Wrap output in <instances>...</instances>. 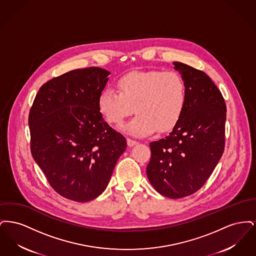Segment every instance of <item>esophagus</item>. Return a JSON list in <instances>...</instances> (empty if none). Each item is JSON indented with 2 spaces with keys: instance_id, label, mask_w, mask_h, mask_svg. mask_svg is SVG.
I'll use <instances>...</instances> for the list:
<instances>
[{
  "instance_id": "esophagus-1",
  "label": "esophagus",
  "mask_w": 256,
  "mask_h": 256,
  "mask_svg": "<svg viewBox=\"0 0 256 256\" xmlns=\"http://www.w3.org/2000/svg\"><path fill=\"white\" fill-rule=\"evenodd\" d=\"M126 143H128V146H134L138 144V142H137V141L132 140V139H130V138H128V139H126Z\"/></svg>"
}]
</instances>
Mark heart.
Wrapping results in <instances>:
<instances>
[{
	"mask_svg": "<svg viewBox=\"0 0 256 256\" xmlns=\"http://www.w3.org/2000/svg\"><path fill=\"white\" fill-rule=\"evenodd\" d=\"M118 92L104 89L98 98V108L104 120L119 124L137 114L122 126L135 136H146L156 130H170L182 118L186 104V87L182 76L174 71L130 72L116 82Z\"/></svg>",
	"mask_w": 256,
	"mask_h": 256,
	"instance_id": "heart-1",
	"label": "heart"
}]
</instances>
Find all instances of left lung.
I'll list each match as a JSON object with an SVG mask.
<instances>
[{
  "mask_svg": "<svg viewBox=\"0 0 256 256\" xmlns=\"http://www.w3.org/2000/svg\"><path fill=\"white\" fill-rule=\"evenodd\" d=\"M174 65L185 84L186 104L170 134L150 144L146 176L159 194L180 198L200 189L222 158L226 106L206 74L182 62Z\"/></svg>",
  "mask_w": 256,
  "mask_h": 256,
  "instance_id": "1",
  "label": "left lung"
}]
</instances>
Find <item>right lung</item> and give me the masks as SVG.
Segmentation results:
<instances>
[{"label": "right lung", "mask_w": 256, "mask_h": 256, "mask_svg": "<svg viewBox=\"0 0 256 256\" xmlns=\"http://www.w3.org/2000/svg\"><path fill=\"white\" fill-rule=\"evenodd\" d=\"M110 74L89 67L52 78L40 87L28 115L32 158L54 190L78 202L106 190L126 148L98 108Z\"/></svg>", "instance_id": "add662e5"}]
</instances>
